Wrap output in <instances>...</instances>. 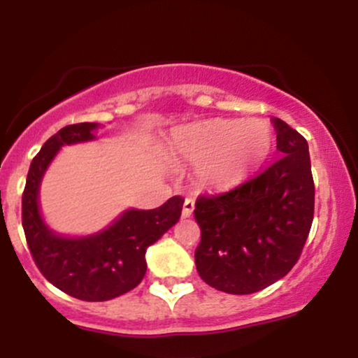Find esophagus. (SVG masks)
Returning <instances> with one entry per match:
<instances>
[{"instance_id":"1","label":"esophagus","mask_w":358,"mask_h":358,"mask_svg":"<svg viewBox=\"0 0 358 358\" xmlns=\"http://www.w3.org/2000/svg\"><path fill=\"white\" fill-rule=\"evenodd\" d=\"M193 208H195V202H193V199H185L182 215L183 217H190L193 213Z\"/></svg>"}]
</instances>
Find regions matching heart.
<instances>
[{
    "mask_svg": "<svg viewBox=\"0 0 358 358\" xmlns=\"http://www.w3.org/2000/svg\"><path fill=\"white\" fill-rule=\"evenodd\" d=\"M274 145L268 122L259 119H208L176 131L171 151L200 165L199 176L210 188H232L266 162Z\"/></svg>",
    "mask_w": 358,
    "mask_h": 358,
    "instance_id": "obj_1",
    "label": "heart"
}]
</instances>
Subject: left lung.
Listing matches in <instances>:
<instances>
[{"instance_id":"1","label":"left lung","mask_w":358,"mask_h":358,"mask_svg":"<svg viewBox=\"0 0 358 358\" xmlns=\"http://www.w3.org/2000/svg\"><path fill=\"white\" fill-rule=\"evenodd\" d=\"M282 158L232 190L195 202L200 244L195 264L208 286L250 294L285 278L296 264L315 212L306 139L274 117Z\"/></svg>"}]
</instances>
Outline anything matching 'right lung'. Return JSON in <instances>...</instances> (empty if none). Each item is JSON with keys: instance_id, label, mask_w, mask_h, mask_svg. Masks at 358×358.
I'll return each instance as SVG.
<instances>
[{"instance_id": "1", "label": "right lung", "mask_w": 358, "mask_h": 358, "mask_svg": "<svg viewBox=\"0 0 358 358\" xmlns=\"http://www.w3.org/2000/svg\"><path fill=\"white\" fill-rule=\"evenodd\" d=\"M96 122L62 127L47 139L28 170L22 196V224L36 268L64 293L82 301H108L136 287L146 273V249L182 215L183 199L171 196L153 210H127L106 231L89 237H62L45 225L38 208L42 176L64 145L90 141Z\"/></svg>"}]
</instances>
